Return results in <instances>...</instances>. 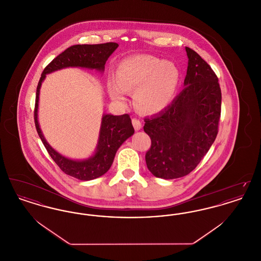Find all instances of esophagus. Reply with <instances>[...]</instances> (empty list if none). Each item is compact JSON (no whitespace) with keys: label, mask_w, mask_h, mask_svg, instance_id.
<instances>
[{"label":"esophagus","mask_w":261,"mask_h":261,"mask_svg":"<svg viewBox=\"0 0 261 261\" xmlns=\"http://www.w3.org/2000/svg\"><path fill=\"white\" fill-rule=\"evenodd\" d=\"M132 123H133V126H134V128H135L136 131L140 130V129L142 128V122H141V120H140L139 118L134 117V118L132 119Z\"/></svg>","instance_id":"34e87169"}]
</instances>
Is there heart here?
Segmentation results:
<instances>
[{"mask_svg": "<svg viewBox=\"0 0 261 261\" xmlns=\"http://www.w3.org/2000/svg\"><path fill=\"white\" fill-rule=\"evenodd\" d=\"M179 82V70L173 62L138 55L123 60L116 71V83L109 84L114 100H123L124 91L135 92L137 107L145 112H158L173 99Z\"/></svg>", "mask_w": 261, "mask_h": 261, "instance_id": "1", "label": "heart"}]
</instances>
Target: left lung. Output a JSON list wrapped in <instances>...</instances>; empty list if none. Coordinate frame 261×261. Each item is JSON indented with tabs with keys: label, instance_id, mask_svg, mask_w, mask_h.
<instances>
[{
	"label": "left lung",
	"instance_id": "1",
	"mask_svg": "<svg viewBox=\"0 0 261 261\" xmlns=\"http://www.w3.org/2000/svg\"><path fill=\"white\" fill-rule=\"evenodd\" d=\"M185 87L156 115L145 118L144 131L151 140L146 153L149 171L162 179L192 172L206 154L218 133L221 89L210 64L186 47Z\"/></svg>",
	"mask_w": 261,
	"mask_h": 261
}]
</instances>
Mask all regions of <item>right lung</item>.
Segmentation results:
<instances>
[{
  "instance_id": "add662e5",
  "label": "right lung",
  "mask_w": 261,
  "mask_h": 261,
  "mask_svg": "<svg viewBox=\"0 0 261 261\" xmlns=\"http://www.w3.org/2000/svg\"><path fill=\"white\" fill-rule=\"evenodd\" d=\"M117 47L118 44L113 42L97 45L71 46L55 58L45 67L38 83L34 109V121L38 135L50 158L62 169V172L82 181L96 179L109 171L118 148L129 137L134 134L131 118L127 113L123 115L103 114L96 153L85 161L69 160L50 147L39 127L37 112L40 88L46 74L65 67L80 66L103 71L106 62Z\"/></svg>"
}]
</instances>
